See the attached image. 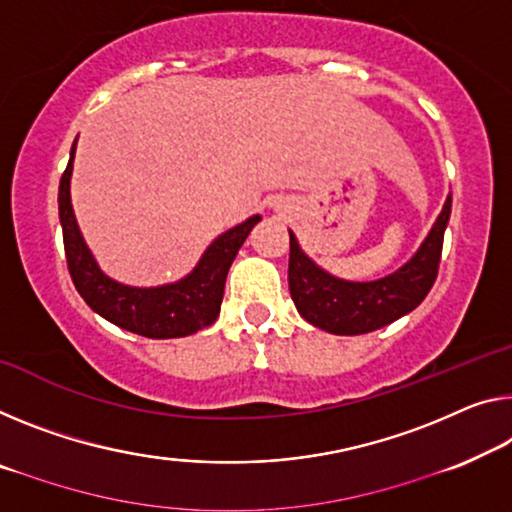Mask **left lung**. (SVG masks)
Returning <instances> with one entry per match:
<instances>
[{
  "label": "left lung",
  "mask_w": 512,
  "mask_h": 512,
  "mask_svg": "<svg viewBox=\"0 0 512 512\" xmlns=\"http://www.w3.org/2000/svg\"><path fill=\"white\" fill-rule=\"evenodd\" d=\"M451 217V194L414 256L396 272L375 281L338 279L304 254L290 233L288 288L300 316L313 327L338 336L375 332L414 311L437 279L444 231Z\"/></svg>",
  "instance_id": "1"
}]
</instances>
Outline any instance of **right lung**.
Returning <instances> with one entry per match:
<instances>
[{
  "label": "right lung",
  "instance_id": "add662e5",
  "mask_svg": "<svg viewBox=\"0 0 512 512\" xmlns=\"http://www.w3.org/2000/svg\"><path fill=\"white\" fill-rule=\"evenodd\" d=\"M75 148L77 139L70 148L68 167L59 183V222L64 231L68 272L77 293L98 316L146 338H180L212 325L222 309L224 283L233 258L249 231L261 222V215H251L242 224L217 235L203 251L194 270L183 279L151 288L128 286L100 270L75 219L73 201H70Z\"/></svg>",
  "mask_w": 512,
  "mask_h": 512
}]
</instances>
